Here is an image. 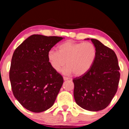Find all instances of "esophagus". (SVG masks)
<instances>
[{"instance_id": "1", "label": "esophagus", "mask_w": 129, "mask_h": 129, "mask_svg": "<svg viewBox=\"0 0 129 129\" xmlns=\"http://www.w3.org/2000/svg\"><path fill=\"white\" fill-rule=\"evenodd\" d=\"M63 79H64V80H68V79H69V77H68L64 76V77H63Z\"/></svg>"}]
</instances>
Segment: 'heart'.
<instances>
[{
  "mask_svg": "<svg viewBox=\"0 0 129 129\" xmlns=\"http://www.w3.org/2000/svg\"><path fill=\"white\" fill-rule=\"evenodd\" d=\"M97 56V49L93 43H78L67 40L57 46V52L50 50L47 59L50 66L56 72L63 70L64 75L74 73L76 76L84 75L93 66Z\"/></svg>",
  "mask_w": 129,
  "mask_h": 129,
  "instance_id": "1",
  "label": "heart"
}]
</instances>
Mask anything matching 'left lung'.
<instances>
[{
  "label": "left lung",
  "mask_w": 129,
  "mask_h": 129,
  "mask_svg": "<svg viewBox=\"0 0 129 129\" xmlns=\"http://www.w3.org/2000/svg\"><path fill=\"white\" fill-rule=\"evenodd\" d=\"M97 49L93 66L84 75L73 79L76 103L87 110L97 112L108 106L117 92L120 67L112 49L91 39Z\"/></svg>",
  "instance_id": "1"
}]
</instances>
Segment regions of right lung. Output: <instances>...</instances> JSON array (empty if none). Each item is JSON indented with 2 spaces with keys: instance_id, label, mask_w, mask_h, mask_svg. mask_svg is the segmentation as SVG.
Wrapping results in <instances>:
<instances>
[{
  "instance_id": "1",
  "label": "right lung",
  "mask_w": 129,
  "mask_h": 129,
  "mask_svg": "<svg viewBox=\"0 0 129 129\" xmlns=\"http://www.w3.org/2000/svg\"><path fill=\"white\" fill-rule=\"evenodd\" d=\"M63 39L33 35L13 53L9 70L12 92L28 110L44 112L55 102L63 78L51 67L47 53Z\"/></svg>"
}]
</instances>
